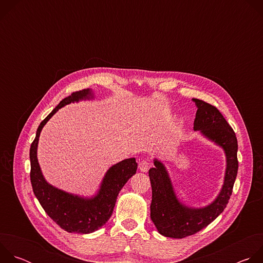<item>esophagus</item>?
I'll return each mask as SVG.
<instances>
[{
  "label": "esophagus",
  "instance_id": "1",
  "mask_svg": "<svg viewBox=\"0 0 263 263\" xmlns=\"http://www.w3.org/2000/svg\"><path fill=\"white\" fill-rule=\"evenodd\" d=\"M138 168L140 172H143V173H146L148 170H149V163L146 161V160H141L139 161L138 163Z\"/></svg>",
  "mask_w": 263,
  "mask_h": 263
}]
</instances>
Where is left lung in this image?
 Segmentation results:
<instances>
[{
  "label": "left lung",
  "mask_w": 263,
  "mask_h": 263,
  "mask_svg": "<svg viewBox=\"0 0 263 263\" xmlns=\"http://www.w3.org/2000/svg\"><path fill=\"white\" fill-rule=\"evenodd\" d=\"M193 101L198 107L194 129L223 148L227 168L217 198L210 205L195 209L185 206L177 199L164 165L157 159L154 160L155 167L148 171L152 186L151 219L160 234L172 238H184L196 234L223 211L232 195L238 170V144L233 129L215 106L199 99Z\"/></svg>",
  "instance_id": "obj_1"
}]
</instances>
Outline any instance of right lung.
Masks as SVG:
<instances>
[{
    "mask_svg": "<svg viewBox=\"0 0 263 263\" xmlns=\"http://www.w3.org/2000/svg\"><path fill=\"white\" fill-rule=\"evenodd\" d=\"M90 98H92L90 89L72 92L64 98L37 128L35 139L30 147V180L33 193L47 214L60 228L69 233L88 234L104 226L114 212L123 186L137 170L135 158L125 159L111 166L102 181L98 195L91 199H84L60 191L45 180L37 161V143L43 127L64 105Z\"/></svg>",
    "mask_w": 263,
    "mask_h": 263,
    "instance_id": "right-lung-1",
    "label": "right lung"
}]
</instances>
